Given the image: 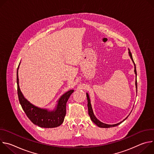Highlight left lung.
Here are the masks:
<instances>
[{
	"instance_id": "obj_1",
	"label": "left lung",
	"mask_w": 154,
	"mask_h": 154,
	"mask_svg": "<svg viewBox=\"0 0 154 154\" xmlns=\"http://www.w3.org/2000/svg\"><path fill=\"white\" fill-rule=\"evenodd\" d=\"M128 54H129V56L131 58V60H132L134 64V67H135V70H134V72H135V74L136 75V80H135V86H136V90H137V71H136V66H135V64L134 61V60H133V57H132V55H131L129 49H128ZM86 97H87V100H88V114L90 115V117L91 118V120L95 124H96L98 127H101V128H109V127H115V126H117L118 125H119L120 124H121L122 122H124L127 118L128 116H129V115L122 121H121L119 123H117V124H105V123H103L101 121H100L99 119H97V118L95 116L94 113H93V108H92V106H91V101H90V97H89V95H88V93H86Z\"/></svg>"
}]
</instances>
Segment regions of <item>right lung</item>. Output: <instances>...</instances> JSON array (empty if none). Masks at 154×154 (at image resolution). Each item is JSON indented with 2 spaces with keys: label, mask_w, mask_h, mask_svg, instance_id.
Here are the masks:
<instances>
[{
  "label": "right lung",
  "mask_w": 154,
  "mask_h": 154,
  "mask_svg": "<svg viewBox=\"0 0 154 154\" xmlns=\"http://www.w3.org/2000/svg\"><path fill=\"white\" fill-rule=\"evenodd\" d=\"M20 63L19 64V66ZM17 71V94L20 104L23 108L29 119L35 124L42 128H54L60 126L64 121L66 115V103L74 92L71 90L64 93L57 100L53 110L48 108H41L31 103L27 99L25 98L22 93L19 85L18 69Z\"/></svg>",
  "instance_id": "1"
}]
</instances>
